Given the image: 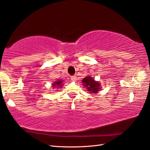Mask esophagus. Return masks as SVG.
<instances>
[{
	"label": "esophagus",
	"instance_id": "34e87169",
	"mask_svg": "<svg viewBox=\"0 0 150 150\" xmlns=\"http://www.w3.org/2000/svg\"><path fill=\"white\" fill-rule=\"evenodd\" d=\"M71 79L73 82H75L76 80H77V77H76V76H72L71 77Z\"/></svg>",
	"mask_w": 150,
	"mask_h": 150
}]
</instances>
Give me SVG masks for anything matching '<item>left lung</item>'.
Returning <instances> with one entry per match:
<instances>
[{
	"label": "left lung",
	"mask_w": 150,
	"mask_h": 150,
	"mask_svg": "<svg viewBox=\"0 0 150 150\" xmlns=\"http://www.w3.org/2000/svg\"><path fill=\"white\" fill-rule=\"evenodd\" d=\"M82 84L91 93H97L101 90V85L98 81H96L91 76L88 75L82 79Z\"/></svg>",
	"instance_id": "left-lung-1"
}]
</instances>
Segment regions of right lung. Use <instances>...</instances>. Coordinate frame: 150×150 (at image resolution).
I'll use <instances>...</instances> for the list:
<instances>
[{
    "instance_id": "right-lung-1",
    "label": "right lung",
    "mask_w": 150,
    "mask_h": 150,
    "mask_svg": "<svg viewBox=\"0 0 150 150\" xmlns=\"http://www.w3.org/2000/svg\"><path fill=\"white\" fill-rule=\"evenodd\" d=\"M63 80H61V79H58V80L56 81H54V82H53L52 84V87L53 89H57V88H62V86H63Z\"/></svg>"
}]
</instances>
